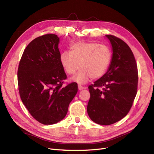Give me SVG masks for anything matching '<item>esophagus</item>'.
<instances>
[{
    "label": "esophagus",
    "instance_id": "obj_1",
    "mask_svg": "<svg viewBox=\"0 0 154 154\" xmlns=\"http://www.w3.org/2000/svg\"><path fill=\"white\" fill-rule=\"evenodd\" d=\"M86 87H83L82 85H78V89L80 90V91H82V90H83V89H84V88H85Z\"/></svg>",
    "mask_w": 154,
    "mask_h": 154
}]
</instances>
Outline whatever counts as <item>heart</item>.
<instances>
[{
	"label": "heart",
	"instance_id": "b5f03b06",
	"mask_svg": "<svg viewBox=\"0 0 154 154\" xmlns=\"http://www.w3.org/2000/svg\"><path fill=\"white\" fill-rule=\"evenodd\" d=\"M111 58V51L107 46L79 42L72 44L69 51L62 53L60 60L64 71L69 75L75 73L80 66V70L73 79L83 84L91 78L103 76L110 66Z\"/></svg>",
	"mask_w": 154,
	"mask_h": 154
}]
</instances>
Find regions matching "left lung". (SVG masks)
<instances>
[{"label":"left lung","instance_id":"8db88e82","mask_svg":"<svg viewBox=\"0 0 154 154\" xmlns=\"http://www.w3.org/2000/svg\"><path fill=\"white\" fill-rule=\"evenodd\" d=\"M112 47V58L107 72L88 86L87 113L92 121L109 125L123 119L133 105L137 92L138 71L129 46L118 37L107 35Z\"/></svg>","mask_w":154,"mask_h":154}]
</instances>
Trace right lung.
Segmentation results:
<instances>
[{
	"instance_id": "add662e5",
	"label": "right lung",
	"mask_w": 154,
	"mask_h": 154,
	"mask_svg": "<svg viewBox=\"0 0 154 154\" xmlns=\"http://www.w3.org/2000/svg\"><path fill=\"white\" fill-rule=\"evenodd\" d=\"M59 37L45 34L32 40L18 65V91L22 103L37 122L53 125L66 116L78 92L76 82L63 86L67 75L60 63Z\"/></svg>"
}]
</instances>
